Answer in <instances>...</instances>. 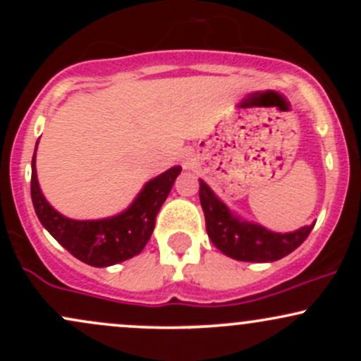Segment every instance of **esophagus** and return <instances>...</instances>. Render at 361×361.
Returning <instances> with one entry per match:
<instances>
[{"instance_id":"34e87169","label":"esophagus","mask_w":361,"mask_h":361,"mask_svg":"<svg viewBox=\"0 0 361 361\" xmlns=\"http://www.w3.org/2000/svg\"><path fill=\"white\" fill-rule=\"evenodd\" d=\"M186 166H188V164H186Z\"/></svg>"}]
</instances>
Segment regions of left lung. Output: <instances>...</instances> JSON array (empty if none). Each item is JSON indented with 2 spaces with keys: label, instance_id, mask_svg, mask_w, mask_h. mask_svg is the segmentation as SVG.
<instances>
[{
  "label": "left lung",
  "instance_id": "obj_1",
  "mask_svg": "<svg viewBox=\"0 0 361 361\" xmlns=\"http://www.w3.org/2000/svg\"><path fill=\"white\" fill-rule=\"evenodd\" d=\"M198 181L207 234L214 246L229 258L250 263H271L297 250L312 231L314 224L292 233H273L261 224L250 222L233 212L204 180Z\"/></svg>",
  "mask_w": 361,
  "mask_h": 361
}]
</instances>
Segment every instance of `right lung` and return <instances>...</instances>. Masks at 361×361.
<instances>
[{
	"mask_svg": "<svg viewBox=\"0 0 361 361\" xmlns=\"http://www.w3.org/2000/svg\"><path fill=\"white\" fill-rule=\"evenodd\" d=\"M35 152L32 157L30 193L37 217L74 258L97 268L111 267L134 258L146 247L154 231L156 215L171 192L176 176L181 173V166H173L149 180L134 202L117 215L94 221H76L57 212L44 197L37 180Z\"/></svg>",
	"mask_w": 361,
	"mask_h": 361,
	"instance_id": "obj_1",
	"label": "right lung"
}]
</instances>
